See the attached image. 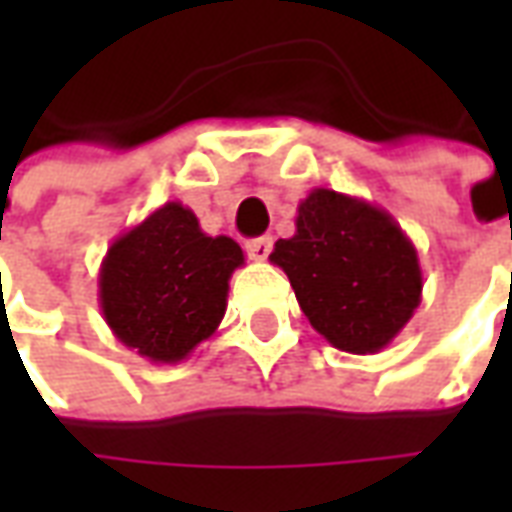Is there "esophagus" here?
<instances>
[{"label": "esophagus", "mask_w": 512, "mask_h": 512, "mask_svg": "<svg viewBox=\"0 0 512 512\" xmlns=\"http://www.w3.org/2000/svg\"><path fill=\"white\" fill-rule=\"evenodd\" d=\"M271 249H274V241H271L268 235L246 241V255L252 257V260H266V257L271 255Z\"/></svg>", "instance_id": "34e87169"}]
</instances>
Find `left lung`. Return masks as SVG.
Masks as SVG:
<instances>
[{
  "instance_id": "8db88e82",
  "label": "left lung",
  "mask_w": 512,
  "mask_h": 512,
  "mask_svg": "<svg viewBox=\"0 0 512 512\" xmlns=\"http://www.w3.org/2000/svg\"><path fill=\"white\" fill-rule=\"evenodd\" d=\"M271 263L288 274L312 329L348 354H378L422 301V268L392 213L334 189L299 202L296 233Z\"/></svg>"
}]
</instances>
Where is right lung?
<instances>
[{"label": "right lung", "mask_w": 512, "mask_h": 512, "mask_svg": "<svg viewBox=\"0 0 512 512\" xmlns=\"http://www.w3.org/2000/svg\"><path fill=\"white\" fill-rule=\"evenodd\" d=\"M241 266L233 238L202 233L191 208L164 202L106 249L98 271L104 321L134 354L178 365L219 329Z\"/></svg>", "instance_id": "add662e5"}]
</instances>
